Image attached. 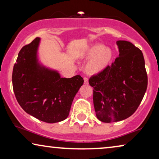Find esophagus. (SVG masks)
Masks as SVG:
<instances>
[{
  "label": "esophagus",
  "instance_id": "obj_1",
  "mask_svg": "<svg viewBox=\"0 0 159 159\" xmlns=\"http://www.w3.org/2000/svg\"><path fill=\"white\" fill-rule=\"evenodd\" d=\"M84 83L85 84H88V79L87 77H84Z\"/></svg>",
  "mask_w": 159,
  "mask_h": 159
}]
</instances>
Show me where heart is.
<instances>
[{
    "label": "heart",
    "mask_w": 159,
    "mask_h": 159,
    "mask_svg": "<svg viewBox=\"0 0 159 159\" xmlns=\"http://www.w3.org/2000/svg\"><path fill=\"white\" fill-rule=\"evenodd\" d=\"M81 56L84 59H89L84 66L86 73L90 75H97L110 66L114 58V52L108 47L94 44L87 47Z\"/></svg>",
    "instance_id": "b5f03b06"
}]
</instances>
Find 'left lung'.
<instances>
[{
    "label": "left lung",
    "instance_id": "8db88e82",
    "mask_svg": "<svg viewBox=\"0 0 159 159\" xmlns=\"http://www.w3.org/2000/svg\"><path fill=\"white\" fill-rule=\"evenodd\" d=\"M119 57L111 66L93 76L97 118L106 123L124 120L135 112L148 86V76L142 51L130 42L118 40Z\"/></svg>",
    "mask_w": 159,
    "mask_h": 159
}]
</instances>
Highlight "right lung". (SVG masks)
Instances as JSON below:
<instances>
[{"label":"right lung","instance_id":"1","mask_svg":"<svg viewBox=\"0 0 159 159\" xmlns=\"http://www.w3.org/2000/svg\"><path fill=\"white\" fill-rule=\"evenodd\" d=\"M40 41L36 38L19 51L13 69V90L27 114L44 122H59L68 117L84 80L80 75L61 77L57 71L40 64L38 58Z\"/></svg>","mask_w":159,"mask_h":159}]
</instances>
